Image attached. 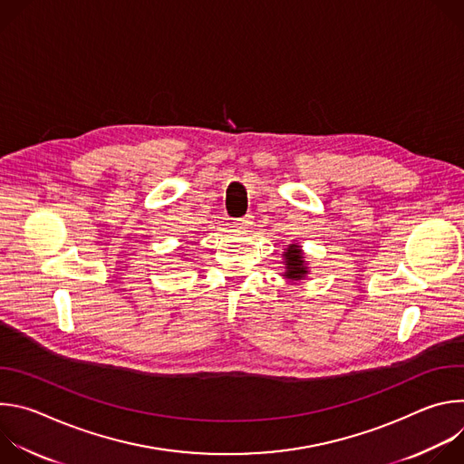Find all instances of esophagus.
Returning <instances> with one entry per match:
<instances>
[{
	"label": "esophagus",
	"instance_id": "34e87169",
	"mask_svg": "<svg viewBox=\"0 0 464 464\" xmlns=\"http://www.w3.org/2000/svg\"><path fill=\"white\" fill-rule=\"evenodd\" d=\"M251 218H253V217H249V215H247V217H242V218H233L231 224H233L235 227L244 229V227H249V226H251V222H253Z\"/></svg>",
	"mask_w": 464,
	"mask_h": 464
}]
</instances>
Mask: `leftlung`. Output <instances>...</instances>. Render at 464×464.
I'll return each mask as SVG.
<instances>
[{"mask_svg": "<svg viewBox=\"0 0 464 464\" xmlns=\"http://www.w3.org/2000/svg\"><path fill=\"white\" fill-rule=\"evenodd\" d=\"M285 256V264H286V270L283 274L285 279L288 281H301L304 279V276L308 274V268H306V260L303 256V251H301V246L299 244H290L286 247V251L283 253Z\"/></svg>", "mask_w": 464, "mask_h": 464, "instance_id": "left-lung-1", "label": "left lung"}]
</instances>
